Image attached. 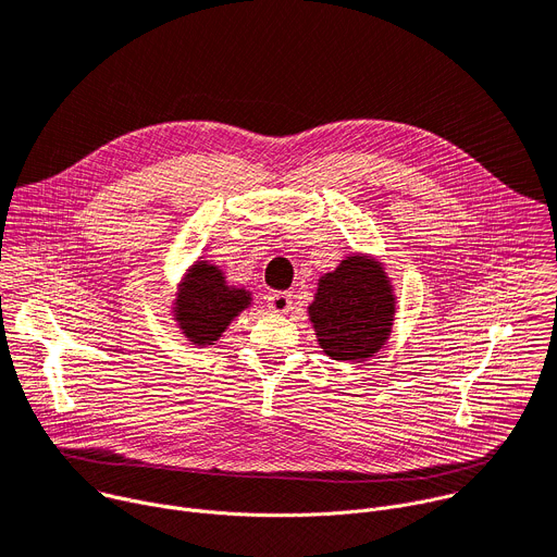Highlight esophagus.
<instances>
[{
	"label": "esophagus",
	"mask_w": 557,
	"mask_h": 557,
	"mask_svg": "<svg viewBox=\"0 0 557 557\" xmlns=\"http://www.w3.org/2000/svg\"><path fill=\"white\" fill-rule=\"evenodd\" d=\"M269 301V311L273 313H288L290 311V293L286 290H275L267 297Z\"/></svg>",
	"instance_id": "esophagus-1"
}]
</instances>
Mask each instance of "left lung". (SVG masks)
<instances>
[{"instance_id": "1", "label": "left lung", "mask_w": 557, "mask_h": 557, "mask_svg": "<svg viewBox=\"0 0 557 557\" xmlns=\"http://www.w3.org/2000/svg\"><path fill=\"white\" fill-rule=\"evenodd\" d=\"M393 293L384 271L364 258H348L320 280L309 307L318 342L342 362L371 358L391 333Z\"/></svg>"}]
</instances>
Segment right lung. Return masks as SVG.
Wrapping results in <instances>:
<instances>
[{
    "mask_svg": "<svg viewBox=\"0 0 557 557\" xmlns=\"http://www.w3.org/2000/svg\"><path fill=\"white\" fill-rule=\"evenodd\" d=\"M248 299L246 290H231L215 267L197 262L177 299L180 326L190 342L213 344L231 320L248 307Z\"/></svg>",
    "mask_w": 557,
    "mask_h": 557,
    "instance_id": "1",
    "label": "right lung"
}]
</instances>
